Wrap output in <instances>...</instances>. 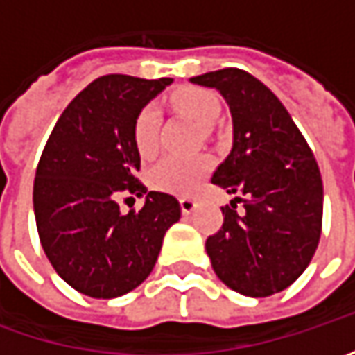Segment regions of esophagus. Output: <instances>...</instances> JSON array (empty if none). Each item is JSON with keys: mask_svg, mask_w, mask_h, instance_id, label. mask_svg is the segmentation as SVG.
<instances>
[{"mask_svg": "<svg viewBox=\"0 0 355 355\" xmlns=\"http://www.w3.org/2000/svg\"><path fill=\"white\" fill-rule=\"evenodd\" d=\"M180 205H182V213H184V215H189V213L196 211L198 201L193 198H180Z\"/></svg>", "mask_w": 355, "mask_h": 355, "instance_id": "34e87169", "label": "esophagus"}]
</instances>
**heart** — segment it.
I'll use <instances>...</instances> for the list:
<instances>
[{
    "label": "heart",
    "mask_w": 355,
    "mask_h": 355,
    "mask_svg": "<svg viewBox=\"0 0 355 355\" xmlns=\"http://www.w3.org/2000/svg\"><path fill=\"white\" fill-rule=\"evenodd\" d=\"M173 108L191 116L201 126H213L221 114V103L209 90L184 87L170 96ZM134 146L144 159H150L159 150V110L156 104H146L134 118ZM211 170V157L166 156L152 171V185L159 191L184 196L193 191Z\"/></svg>",
    "instance_id": "1"
}]
</instances>
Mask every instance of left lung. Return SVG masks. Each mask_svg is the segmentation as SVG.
Wrapping results in <instances>:
<instances>
[{
  "instance_id": "left-lung-1",
  "label": "left lung",
  "mask_w": 355,
  "mask_h": 355,
  "mask_svg": "<svg viewBox=\"0 0 355 355\" xmlns=\"http://www.w3.org/2000/svg\"><path fill=\"white\" fill-rule=\"evenodd\" d=\"M221 92L233 118V148L211 182L243 193L221 207L223 227L207 239L215 275L235 293H280L310 265L322 231V178L304 136L279 98L241 69L189 78ZM243 209L236 211V201Z\"/></svg>"
}]
</instances>
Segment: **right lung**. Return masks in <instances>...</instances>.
Masks as SVG:
<instances>
[{
	"instance_id": "1",
	"label": "right lung",
	"mask_w": 355,
	"mask_h": 355,
	"mask_svg": "<svg viewBox=\"0 0 355 355\" xmlns=\"http://www.w3.org/2000/svg\"><path fill=\"white\" fill-rule=\"evenodd\" d=\"M173 78L106 75L64 108L41 154L33 184L37 231L53 268L92 298H116L150 277L180 201L148 191L140 212L119 211L117 198L146 191L136 173L134 118Z\"/></svg>"
}]
</instances>
